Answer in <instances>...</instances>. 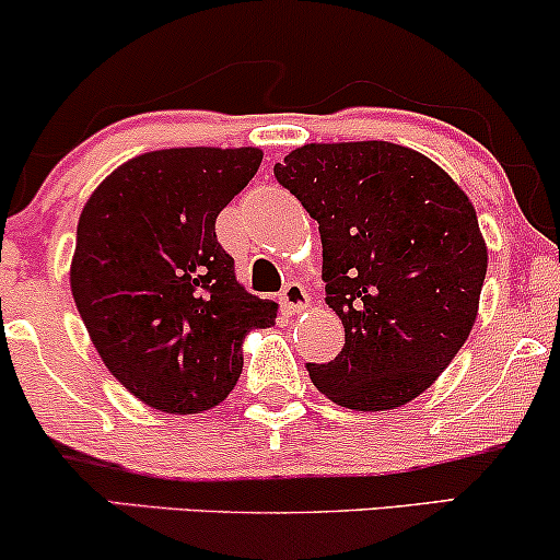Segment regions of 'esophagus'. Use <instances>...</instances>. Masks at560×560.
<instances>
[{
	"mask_svg": "<svg viewBox=\"0 0 560 560\" xmlns=\"http://www.w3.org/2000/svg\"><path fill=\"white\" fill-rule=\"evenodd\" d=\"M279 302L287 313H302V311H307V305H311V298H307L305 287L298 284V281H289V284L284 287V292H281Z\"/></svg>",
	"mask_w": 560,
	"mask_h": 560,
	"instance_id": "esophagus-1",
	"label": "esophagus"
}]
</instances>
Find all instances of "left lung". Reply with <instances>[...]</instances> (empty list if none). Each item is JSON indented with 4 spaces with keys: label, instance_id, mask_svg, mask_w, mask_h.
<instances>
[{
    "label": "left lung",
    "instance_id": "8db88e82",
    "mask_svg": "<svg viewBox=\"0 0 560 560\" xmlns=\"http://www.w3.org/2000/svg\"><path fill=\"white\" fill-rule=\"evenodd\" d=\"M276 182L318 221L326 305L345 326L318 392L350 410H392L436 382L479 313L487 244L471 199L434 160L392 141L305 144Z\"/></svg>",
    "mask_w": 560,
    "mask_h": 560
}]
</instances>
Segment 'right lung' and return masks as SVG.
Here are the masks:
<instances>
[{
    "instance_id": "right-lung-1",
    "label": "right lung",
    "mask_w": 560,
    "mask_h": 560,
    "mask_svg": "<svg viewBox=\"0 0 560 560\" xmlns=\"http://www.w3.org/2000/svg\"><path fill=\"white\" fill-rule=\"evenodd\" d=\"M258 147H173L128 160L83 205L70 292L110 374L150 408H215L242 339L279 305L249 294L215 218L260 168Z\"/></svg>"
}]
</instances>
